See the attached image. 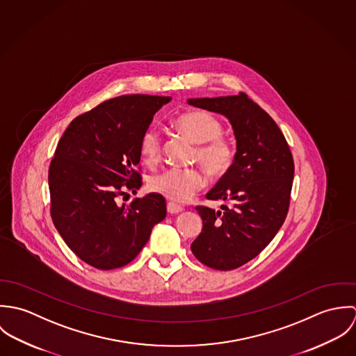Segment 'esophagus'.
Listing matches in <instances>:
<instances>
[{"label": "esophagus", "instance_id": "obj_1", "mask_svg": "<svg viewBox=\"0 0 356 356\" xmlns=\"http://www.w3.org/2000/svg\"><path fill=\"white\" fill-rule=\"evenodd\" d=\"M182 209H184V208H182L181 205H178V204H167V211H168L170 213H179V212H182Z\"/></svg>", "mask_w": 356, "mask_h": 356}]
</instances>
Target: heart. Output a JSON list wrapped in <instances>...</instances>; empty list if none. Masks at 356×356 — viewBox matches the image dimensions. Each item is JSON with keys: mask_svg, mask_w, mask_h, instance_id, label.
Wrapping results in <instances>:
<instances>
[{"mask_svg": "<svg viewBox=\"0 0 356 356\" xmlns=\"http://www.w3.org/2000/svg\"><path fill=\"white\" fill-rule=\"evenodd\" d=\"M175 124L193 143L199 144L195 160L203 165L209 175L219 178L230 171L236 151L233 144L222 137V124L213 115L202 109L188 111L177 118ZM140 152L143 160L149 165H154L161 159L163 147L157 130L149 129L144 133ZM204 186L205 177L203 171L197 168H168L153 175L149 181L152 192L174 203L189 200Z\"/></svg>", "mask_w": 356, "mask_h": 356, "instance_id": "heart-1", "label": "heart"}]
</instances>
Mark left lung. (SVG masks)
<instances>
[{
	"mask_svg": "<svg viewBox=\"0 0 356 356\" xmlns=\"http://www.w3.org/2000/svg\"><path fill=\"white\" fill-rule=\"evenodd\" d=\"M188 104L225 115L234 130V164L207 193L208 200L232 202V207L215 211L197 205L203 230L191 245L205 266L234 270L260 254L285 222L293 157L277 123L245 93L189 99Z\"/></svg>",
	"mask_w": 356,
	"mask_h": 356,
	"instance_id": "1",
	"label": "left lung"
}]
</instances>
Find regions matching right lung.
<instances>
[{
	"mask_svg": "<svg viewBox=\"0 0 356 356\" xmlns=\"http://www.w3.org/2000/svg\"><path fill=\"white\" fill-rule=\"evenodd\" d=\"M171 97L130 95L76 116L49 165L51 216L68 248L99 270L129 264L165 218V199L149 193L129 205L116 199L141 188L140 144L153 115Z\"/></svg>",
	"mask_w": 356,
	"mask_h": 356,
	"instance_id": "add662e5",
	"label": "right lung"
}]
</instances>
